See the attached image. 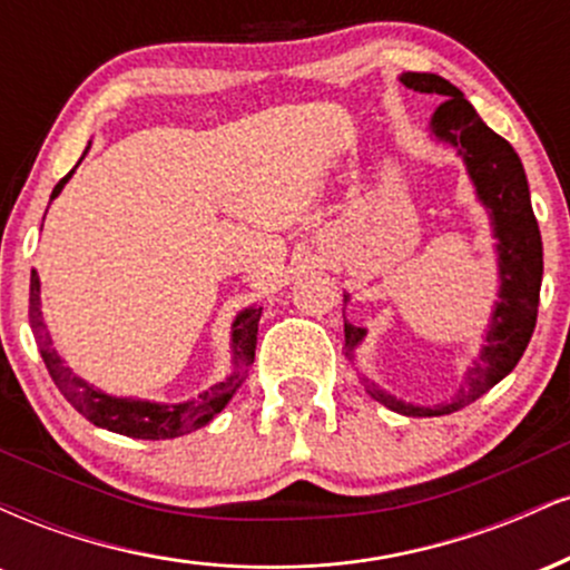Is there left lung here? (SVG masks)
<instances>
[{"label": "left lung", "instance_id": "8db88e82", "mask_svg": "<svg viewBox=\"0 0 570 570\" xmlns=\"http://www.w3.org/2000/svg\"><path fill=\"white\" fill-rule=\"evenodd\" d=\"M399 82L417 94H436L444 98L429 122L431 139L453 147L466 166L476 200L482 203L490 217V230L495 238V263H499V299L493 303L485 337H482L472 364L463 372L461 385L448 402H404L358 372L367 394L383 407L410 417H434L450 415V412L476 402L517 367L531 343L535 313H539L544 252H541V233L539 222L533 217L525 168L517 158L512 144L490 130L461 90L444 77L431 75V71H404L399 75ZM343 297L348 303L351 294H343ZM364 337H367L364 326L345 322V356L351 362H356V348L364 343Z\"/></svg>", "mask_w": 570, "mask_h": 570}]
</instances>
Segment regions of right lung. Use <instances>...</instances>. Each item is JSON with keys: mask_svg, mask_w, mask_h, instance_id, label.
Returning a JSON list of instances; mask_svg holds the SVG:
<instances>
[{"mask_svg": "<svg viewBox=\"0 0 570 570\" xmlns=\"http://www.w3.org/2000/svg\"><path fill=\"white\" fill-rule=\"evenodd\" d=\"M85 153H88V149H85ZM80 163H77V166H80ZM77 166L53 187L50 203L61 195L63 185H67L71 174L77 171ZM39 305H42L39 303V276L37 273H31L29 322H31V330H35L39 353H42L45 358V367H48L50 377H53V383L58 385V391H61L71 407L82 412L94 426L115 431V434H122V436H134V440H174V436L189 434V431L206 426L208 421H214V415H219V412L225 410V404L230 402L235 391L240 389V383L246 381L248 367H252L254 362V348H257L259 316H263V307L252 305V307H244V311L233 318V326H230L233 358H230V372H227V377H222L219 383L208 385V389L200 391L198 396L185 399V402H176V404H166V402H149V399H136V396H112L77 375V372L71 370L53 348V337H50L48 326L42 322V307Z\"/></svg>", "mask_w": 570, "mask_h": 570, "instance_id": "right-lung-1", "label": "right lung"}]
</instances>
